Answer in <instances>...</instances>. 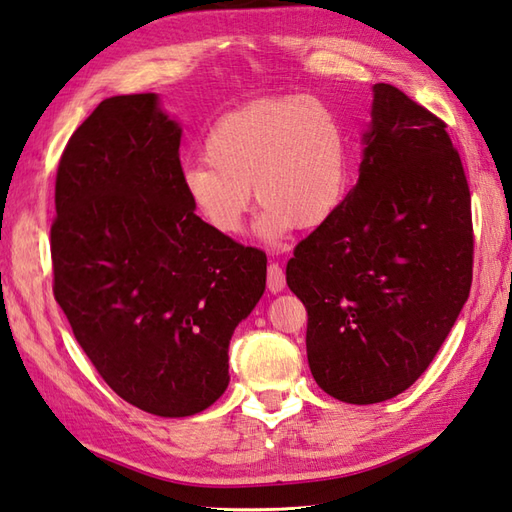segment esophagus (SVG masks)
<instances>
[{
    "label": "esophagus",
    "mask_w": 512,
    "mask_h": 512,
    "mask_svg": "<svg viewBox=\"0 0 512 512\" xmlns=\"http://www.w3.org/2000/svg\"><path fill=\"white\" fill-rule=\"evenodd\" d=\"M267 287H269V292H283V287H285V272H283V267L278 265V263H269L267 265Z\"/></svg>",
    "instance_id": "obj_1"
}]
</instances>
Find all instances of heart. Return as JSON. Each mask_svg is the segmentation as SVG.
<instances>
[{"label": "heart", "mask_w": 512, "mask_h": 512, "mask_svg": "<svg viewBox=\"0 0 512 512\" xmlns=\"http://www.w3.org/2000/svg\"><path fill=\"white\" fill-rule=\"evenodd\" d=\"M350 140L341 115L314 95L256 100L225 113L205 138V158L182 173V189L202 223L238 236L254 196L258 231L325 225L350 191Z\"/></svg>", "instance_id": "heart-1"}]
</instances>
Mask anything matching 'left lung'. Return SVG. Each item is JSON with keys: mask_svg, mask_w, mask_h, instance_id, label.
I'll return each mask as SVG.
<instances>
[{"mask_svg": "<svg viewBox=\"0 0 512 512\" xmlns=\"http://www.w3.org/2000/svg\"><path fill=\"white\" fill-rule=\"evenodd\" d=\"M356 187L294 249L287 285L307 310V361L330 397L368 406L408 390L472 285L470 189L446 122L374 84Z\"/></svg>", "mask_w": 512, "mask_h": 512, "instance_id": "obj_1", "label": "left lung"}]
</instances>
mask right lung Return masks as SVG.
Listing matches in <instances>:
<instances>
[{
    "label": "right lung",
    "instance_id": "1",
    "mask_svg": "<svg viewBox=\"0 0 512 512\" xmlns=\"http://www.w3.org/2000/svg\"><path fill=\"white\" fill-rule=\"evenodd\" d=\"M180 127L156 93L115 95L75 129L55 178L53 294L106 385L191 417L229 385V339L267 256L209 229L182 189Z\"/></svg>",
    "mask_w": 512,
    "mask_h": 512
}]
</instances>
